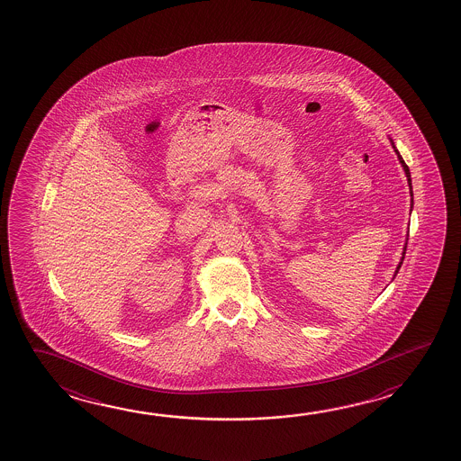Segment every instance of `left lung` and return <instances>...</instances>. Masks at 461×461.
Listing matches in <instances>:
<instances>
[{
    "label": "left lung",
    "instance_id": "obj_1",
    "mask_svg": "<svg viewBox=\"0 0 461 461\" xmlns=\"http://www.w3.org/2000/svg\"><path fill=\"white\" fill-rule=\"evenodd\" d=\"M394 148V144H393ZM394 151H396V154H398V158H400V162H402V168H404V172H406V176H408V182H410V188H411V174H410V168H408V166L404 164V160H402V156H400V152H398V149L394 148ZM411 196H412V190H411ZM412 203L414 201L411 200V208H412ZM408 245V243H406ZM404 253H406V247H404V251H402V261H400V265H398V268H396V271H394V276L398 275V271H400V268H402V260H404Z\"/></svg>",
    "mask_w": 461,
    "mask_h": 461
}]
</instances>
